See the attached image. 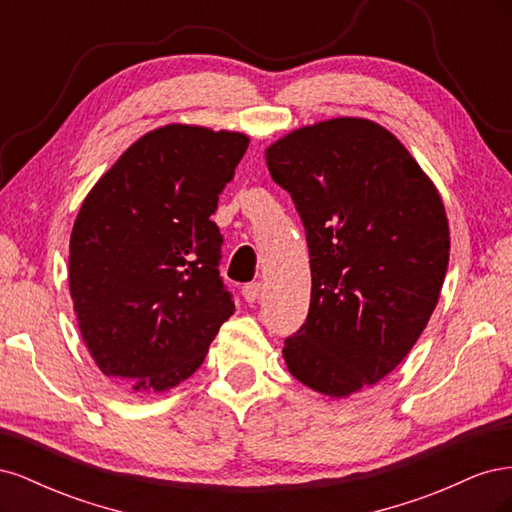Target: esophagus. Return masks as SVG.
<instances>
[{"mask_svg":"<svg viewBox=\"0 0 512 512\" xmlns=\"http://www.w3.org/2000/svg\"><path fill=\"white\" fill-rule=\"evenodd\" d=\"M260 290H262L260 282H252V284H245L241 292H243V297H245L247 303H256L258 297H260Z\"/></svg>","mask_w":512,"mask_h":512,"instance_id":"esophagus-1","label":"esophagus"}]
</instances>
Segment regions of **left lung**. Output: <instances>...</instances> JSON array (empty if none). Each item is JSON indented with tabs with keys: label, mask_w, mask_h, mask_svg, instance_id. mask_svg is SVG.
Listing matches in <instances>:
<instances>
[{
	"label": "left lung",
	"mask_w": 512,
	"mask_h": 512,
	"mask_svg": "<svg viewBox=\"0 0 512 512\" xmlns=\"http://www.w3.org/2000/svg\"><path fill=\"white\" fill-rule=\"evenodd\" d=\"M267 166L301 215L312 269L309 314L282 350L288 371L348 397L389 376L436 309L451 250L442 198L369 119L294 130L267 149Z\"/></svg>",
	"instance_id": "8db88e82"
}]
</instances>
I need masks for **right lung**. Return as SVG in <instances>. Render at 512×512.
I'll return each mask as SVG.
<instances>
[{"instance_id":"add662e5","label":"right lung","mask_w":512,"mask_h":512,"mask_svg":"<svg viewBox=\"0 0 512 512\" xmlns=\"http://www.w3.org/2000/svg\"><path fill=\"white\" fill-rule=\"evenodd\" d=\"M250 138L170 123L123 151L83 200L70 294L104 376L168 391L203 365L235 301L211 215Z\"/></svg>"}]
</instances>
